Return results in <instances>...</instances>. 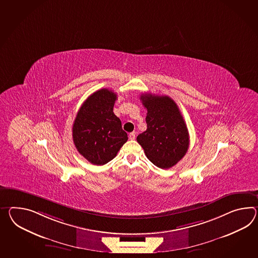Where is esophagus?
I'll list each match as a JSON object with an SVG mask.
<instances>
[{"mask_svg": "<svg viewBox=\"0 0 258 258\" xmlns=\"http://www.w3.org/2000/svg\"><path fill=\"white\" fill-rule=\"evenodd\" d=\"M135 137H136V133H135V132H131V133L128 134V138H130V140H134Z\"/></svg>", "mask_w": 258, "mask_h": 258, "instance_id": "34e87169", "label": "esophagus"}]
</instances>
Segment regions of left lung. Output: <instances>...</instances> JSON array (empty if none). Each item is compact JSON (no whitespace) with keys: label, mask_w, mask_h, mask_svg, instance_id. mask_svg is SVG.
Masks as SVG:
<instances>
[{"label":"left lung","mask_w":258,"mask_h":258,"mask_svg":"<svg viewBox=\"0 0 258 258\" xmlns=\"http://www.w3.org/2000/svg\"><path fill=\"white\" fill-rule=\"evenodd\" d=\"M141 101L147 110V128L137 142L152 163L160 169L171 168L188 150V131L181 112L168 96L143 94Z\"/></svg>","instance_id":"obj_1"}]
</instances>
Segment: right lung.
<instances>
[{"mask_svg":"<svg viewBox=\"0 0 258 258\" xmlns=\"http://www.w3.org/2000/svg\"><path fill=\"white\" fill-rule=\"evenodd\" d=\"M116 94L101 88L90 95L76 114L73 140L77 151L94 165H104L115 157L127 141L121 121L113 113Z\"/></svg>","mask_w":258,"mask_h":258,"instance_id":"obj_1","label":"right lung"}]
</instances>
